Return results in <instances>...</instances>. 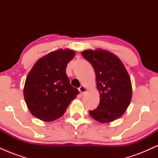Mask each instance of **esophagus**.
<instances>
[{
  "label": "esophagus",
  "mask_w": 158,
  "mask_h": 158,
  "mask_svg": "<svg viewBox=\"0 0 158 158\" xmlns=\"http://www.w3.org/2000/svg\"><path fill=\"white\" fill-rule=\"evenodd\" d=\"M79 90L80 91V93L82 94V95H84V94L88 91V88H87L85 85H81L80 88H79Z\"/></svg>",
  "instance_id": "esophagus-1"
}]
</instances>
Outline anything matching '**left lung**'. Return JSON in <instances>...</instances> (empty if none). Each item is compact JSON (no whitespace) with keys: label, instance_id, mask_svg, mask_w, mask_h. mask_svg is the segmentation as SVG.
Instances as JSON below:
<instances>
[{"label":"left lung","instance_id":"1","mask_svg":"<svg viewBox=\"0 0 158 158\" xmlns=\"http://www.w3.org/2000/svg\"><path fill=\"white\" fill-rule=\"evenodd\" d=\"M81 56L93 66L100 97L99 106L89 110L90 115L101 123L120 118L132 97L131 79L124 64L117 56L102 49L84 50Z\"/></svg>","mask_w":158,"mask_h":158}]
</instances>
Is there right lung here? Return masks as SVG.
Wrapping results in <instances>:
<instances>
[{"label":"right lung","instance_id":"obj_1","mask_svg":"<svg viewBox=\"0 0 158 158\" xmlns=\"http://www.w3.org/2000/svg\"><path fill=\"white\" fill-rule=\"evenodd\" d=\"M75 55L74 50L59 49L33 65L25 81L23 97L34 117L44 122L60 118L79 94L66 74L67 65Z\"/></svg>","mask_w":158,"mask_h":158}]
</instances>
